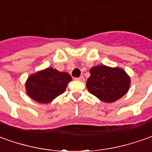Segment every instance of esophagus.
<instances>
[{
    "mask_svg": "<svg viewBox=\"0 0 152 152\" xmlns=\"http://www.w3.org/2000/svg\"><path fill=\"white\" fill-rule=\"evenodd\" d=\"M76 80H80V81H85V77L83 76H80L78 78H76Z\"/></svg>",
    "mask_w": 152,
    "mask_h": 152,
    "instance_id": "34e87169",
    "label": "esophagus"
}]
</instances>
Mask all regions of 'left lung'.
<instances>
[{
	"label": "left lung",
	"mask_w": 152,
	"mask_h": 152,
	"mask_svg": "<svg viewBox=\"0 0 152 152\" xmlns=\"http://www.w3.org/2000/svg\"><path fill=\"white\" fill-rule=\"evenodd\" d=\"M86 87L91 94L100 100L112 103L119 99L128 92L130 78L123 69L107 66H94L90 71Z\"/></svg>",
	"instance_id": "obj_1"
}]
</instances>
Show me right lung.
<instances>
[{"instance_id": "obj_1", "label": "right lung", "mask_w": 152, "mask_h": 152, "mask_svg": "<svg viewBox=\"0 0 152 152\" xmlns=\"http://www.w3.org/2000/svg\"><path fill=\"white\" fill-rule=\"evenodd\" d=\"M72 80L68 73L48 67L29 76L25 87L30 98L39 103L47 104L62 94Z\"/></svg>"}]
</instances>
